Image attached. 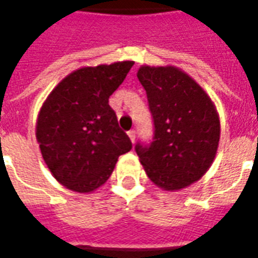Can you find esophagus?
I'll list each match as a JSON object with an SVG mask.
<instances>
[{"label":"esophagus","mask_w":258,"mask_h":258,"mask_svg":"<svg viewBox=\"0 0 258 258\" xmlns=\"http://www.w3.org/2000/svg\"><path fill=\"white\" fill-rule=\"evenodd\" d=\"M128 137H130V140H131V142H135V131L134 130H131V131H128Z\"/></svg>","instance_id":"1"}]
</instances>
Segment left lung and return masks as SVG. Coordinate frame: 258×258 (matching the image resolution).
I'll return each mask as SVG.
<instances>
[{
  "instance_id": "1",
  "label": "left lung",
  "mask_w": 258,
  "mask_h": 258,
  "mask_svg": "<svg viewBox=\"0 0 258 258\" xmlns=\"http://www.w3.org/2000/svg\"><path fill=\"white\" fill-rule=\"evenodd\" d=\"M155 125L151 145L137 144L146 175L164 190L199 181L214 162L220 142L216 105L190 76L175 66L138 69Z\"/></svg>"
}]
</instances>
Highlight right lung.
Returning <instances> with one entry per match:
<instances>
[{"mask_svg":"<svg viewBox=\"0 0 258 258\" xmlns=\"http://www.w3.org/2000/svg\"><path fill=\"white\" fill-rule=\"evenodd\" d=\"M133 60L87 66L59 83L42 103L36 138L44 162L68 189L88 194L106 182L118 156L131 151L109 96L133 68Z\"/></svg>","mask_w":258,"mask_h":258,"instance_id":"obj_1","label":"right lung"}]
</instances>
